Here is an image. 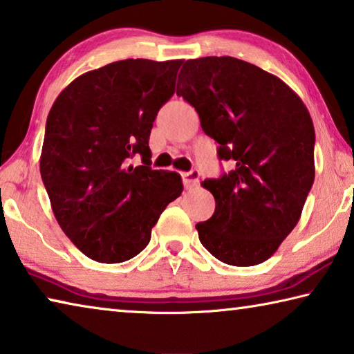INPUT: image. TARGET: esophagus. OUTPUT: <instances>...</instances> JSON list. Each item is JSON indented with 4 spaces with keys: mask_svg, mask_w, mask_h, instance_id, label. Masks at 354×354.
Wrapping results in <instances>:
<instances>
[{
    "mask_svg": "<svg viewBox=\"0 0 354 354\" xmlns=\"http://www.w3.org/2000/svg\"><path fill=\"white\" fill-rule=\"evenodd\" d=\"M182 180H183V187L185 188H193L199 183V171H189V172H183L182 174Z\"/></svg>",
    "mask_w": 354,
    "mask_h": 354,
    "instance_id": "1",
    "label": "esophagus"
}]
</instances>
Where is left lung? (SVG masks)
I'll return each mask as SVG.
<instances>
[{
    "mask_svg": "<svg viewBox=\"0 0 354 354\" xmlns=\"http://www.w3.org/2000/svg\"><path fill=\"white\" fill-rule=\"evenodd\" d=\"M177 95L199 114L219 160L234 171L207 178L215 213L196 224L212 256L234 266L268 260L301 218L315 177V130L303 100L274 75L230 56L189 59Z\"/></svg>",
    "mask_w": 354,
    "mask_h": 354,
    "instance_id": "1",
    "label": "left lung"
}]
</instances>
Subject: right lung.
Returning <instances> with one entry per match:
<instances>
[{
	"label": "right lung",
	"instance_id": "obj_1",
	"mask_svg": "<svg viewBox=\"0 0 354 354\" xmlns=\"http://www.w3.org/2000/svg\"><path fill=\"white\" fill-rule=\"evenodd\" d=\"M182 62H111L73 80L50 109L40 176L57 224L95 262L138 256L167 204L182 194V177L153 171L149 149ZM135 154L143 165L133 168Z\"/></svg>",
	"mask_w": 354,
	"mask_h": 354
}]
</instances>
